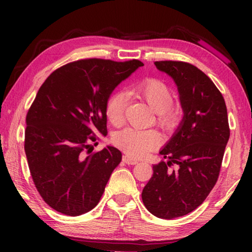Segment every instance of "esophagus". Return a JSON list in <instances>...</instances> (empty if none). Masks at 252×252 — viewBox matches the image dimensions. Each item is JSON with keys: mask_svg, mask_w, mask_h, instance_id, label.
Instances as JSON below:
<instances>
[{"mask_svg": "<svg viewBox=\"0 0 252 252\" xmlns=\"http://www.w3.org/2000/svg\"><path fill=\"white\" fill-rule=\"evenodd\" d=\"M122 160H123V162H125V163H126V164H132V165H134V164L138 163V160L132 159V158H130L129 156H123Z\"/></svg>", "mask_w": 252, "mask_h": 252, "instance_id": "esophagus-1", "label": "esophagus"}]
</instances>
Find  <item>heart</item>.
Masks as SVG:
<instances>
[{"label": "heart", "instance_id": "obj_1", "mask_svg": "<svg viewBox=\"0 0 252 252\" xmlns=\"http://www.w3.org/2000/svg\"><path fill=\"white\" fill-rule=\"evenodd\" d=\"M132 93L141 97L156 112V125L164 132L174 130L180 120V112L172 106L173 93L160 80L150 79L132 89ZM126 96L114 92L105 103V116L111 125L120 126L125 122ZM160 136L153 130H136L132 127L119 131L113 136V143L127 156L142 158L159 146Z\"/></svg>", "mask_w": 252, "mask_h": 252}]
</instances>
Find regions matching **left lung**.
Here are the masks:
<instances>
[{"mask_svg": "<svg viewBox=\"0 0 252 252\" xmlns=\"http://www.w3.org/2000/svg\"><path fill=\"white\" fill-rule=\"evenodd\" d=\"M155 64L176 82L185 116L160 151L168 161L153 165L142 201L153 216L173 219L195 210L215 187L230 129L223 96L208 75L187 62Z\"/></svg>", "mask_w": 252, "mask_h": 252, "instance_id": "left-lung-1", "label": "left lung"}]
</instances>
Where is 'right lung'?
Listing matches in <instances>:
<instances>
[{"instance_id": "obj_1", "label": "right lung", "mask_w": 252, "mask_h": 252, "mask_svg": "<svg viewBox=\"0 0 252 252\" xmlns=\"http://www.w3.org/2000/svg\"><path fill=\"white\" fill-rule=\"evenodd\" d=\"M139 60L84 59L52 72L27 114L24 150L34 185L49 206L80 216L99 203L121 162L114 147L90 153L106 135L105 103L119 83L142 66Z\"/></svg>"}]
</instances>
